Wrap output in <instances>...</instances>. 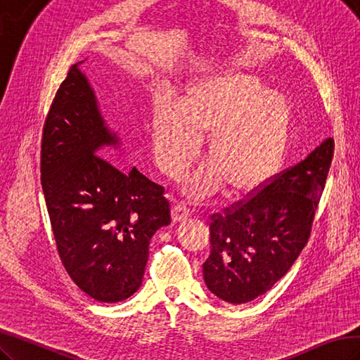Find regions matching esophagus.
I'll use <instances>...</instances> for the list:
<instances>
[{
  "mask_svg": "<svg viewBox=\"0 0 360 360\" xmlns=\"http://www.w3.org/2000/svg\"><path fill=\"white\" fill-rule=\"evenodd\" d=\"M189 217H191V209L188 207V205L185 201H177L172 207V221L179 223V221L186 220Z\"/></svg>",
  "mask_w": 360,
  "mask_h": 360,
  "instance_id": "obj_1",
  "label": "esophagus"
}]
</instances>
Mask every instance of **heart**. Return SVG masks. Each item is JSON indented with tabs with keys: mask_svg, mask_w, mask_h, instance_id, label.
Returning <instances> with one entry per match:
<instances>
[{
	"mask_svg": "<svg viewBox=\"0 0 360 360\" xmlns=\"http://www.w3.org/2000/svg\"><path fill=\"white\" fill-rule=\"evenodd\" d=\"M180 110L163 103L153 114L155 162L175 179L195 159L206 135L209 162L186 181L192 197L207 195L224 181L227 191L262 185L284 160L292 108L284 96L267 90L259 77L221 72L192 84Z\"/></svg>",
	"mask_w": 360,
	"mask_h": 360,
	"instance_id": "b5f03b06",
	"label": "heart"
}]
</instances>
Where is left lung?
I'll return each mask as SVG.
<instances>
[{"label":"left lung","mask_w":360,"mask_h":360,"mask_svg":"<svg viewBox=\"0 0 360 360\" xmlns=\"http://www.w3.org/2000/svg\"><path fill=\"white\" fill-rule=\"evenodd\" d=\"M333 153L335 140L327 139L249 200L210 215V255L203 264L210 292L244 304L287 274L310 238Z\"/></svg>","instance_id":"left-lung-1"}]
</instances>
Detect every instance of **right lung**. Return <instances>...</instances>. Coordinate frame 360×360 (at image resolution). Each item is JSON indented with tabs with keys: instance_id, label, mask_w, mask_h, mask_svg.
I'll return each instance as SVG.
<instances>
[{
	"instance_id": "right-lung-1",
	"label": "right lung",
	"mask_w": 360,
	"mask_h": 360,
	"mask_svg": "<svg viewBox=\"0 0 360 360\" xmlns=\"http://www.w3.org/2000/svg\"><path fill=\"white\" fill-rule=\"evenodd\" d=\"M79 64L70 67L44 122L41 185L70 278L93 300L119 302L142 285L150 241L171 223V203L136 166L119 168L98 154L117 137Z\"/></svg>"
}]
</instances>
